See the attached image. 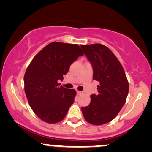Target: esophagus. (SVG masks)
<instances>
[{"mask_svg":"<svg viewBox=\"0 0 152 152\" xmlns=\"http://www.w3.org/2000/svg\"><path fill=\"white\" fill-rule=\"evenodd\" d=\"M76 93H77L78 95H81V94H83V92H81V91H76Z\"/></svg>","mask_w":152,"mask_h":152,"instance_id":"1","label":"esophagus"}]
</instances>
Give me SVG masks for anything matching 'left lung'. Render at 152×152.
I'll use <instances>...</instances> for the list:
<instances>
[{
    "label": "left lung",
    "instance_id": "obj_1",
    "mask_svg": "<svg viewBox=\"0 0 152 152\" xmlns=\"http://www.w3.org/2000/svg\"><path fill=\"white\" fill-rule=\"evenodd\" d=\"M93 68V79L99 82L98 94L91 95L89 105L81 108L88 123L102 125L112 121L126 102L129 83L121 64L104 45H81Z\"/></svg>",
    "mask_w": 152,
    "mask_h": 152
}]
</instances>
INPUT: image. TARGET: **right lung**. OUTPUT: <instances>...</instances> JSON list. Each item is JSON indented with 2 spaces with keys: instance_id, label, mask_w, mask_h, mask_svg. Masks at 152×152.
Segmentation results:
<instances>
[{
  "instance_id": "obj_1",
  "label": "right lung",
  "mask_w": 152,
  "mask_h": 152,
  "mask_svg": "<svg viewBox=\"0 0 152 152\" xmlns=\"http://www.w3.org/2000/svg\"><path fill=\"white\" fill-rule=\"evenodd\" d=\"M83 53L77 44L52 42L33 58L24 76L25 93L29 105L38 118L54 124L64 118L74 104L76 91L58 81Z\"/></svg>"
}]
</instances>
